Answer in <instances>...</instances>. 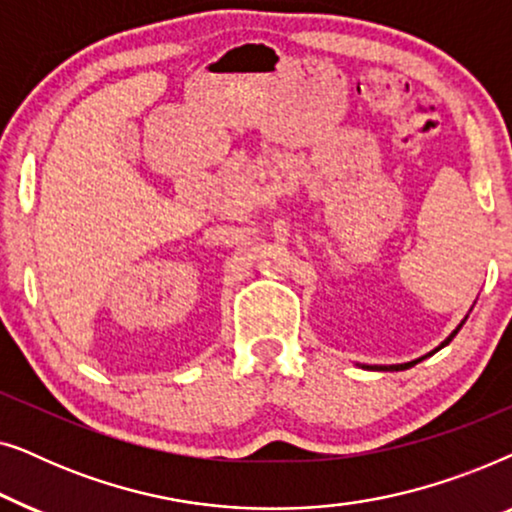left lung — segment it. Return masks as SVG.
I'll use <instances>...</instances> for the list:
<instances>
[{
  "mask_svg": "<svg viewBox=\"0 0 512 512\" xmlns=\"http://www.w3.org/2000/svg\"><path fill=\"white\" fill-rule=\"evenodd\" d=\"M466 319H468V314H466V317H464V319H461V324H459L457 328H454V331H452L450 335H447V338H445L443 342H440V345H438L436 349H431V352H429V354L419 356V359H415V361H408V363H394V366H366V363H363V366H361V368H366V370H408V368H412V366H415V363H419V361H424V359H426V356H433V354H436V352H438V349H443L445 345H450V342H452V338H454V335H457V333L461 331V326H464V324H466Z\"/></svg>",
  "mask_w": 512,
  "mask_h": 512,
  "instance_id": "1",
  "label": "left lung"
}]
</instances>
